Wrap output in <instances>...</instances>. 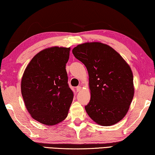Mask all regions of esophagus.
<instances>
[{"mask_svg":"<svg viewBox=\"0 0 155 155\" xmlns=\"http://www.w3.org/2000/svg\"><path fill=\"white\" fill-rule=\"evenodd\" d=\"M81 90H82V87H81L80 86H78V87H76V91H77L78 92H79Z\"/></svg>","mask_w":155,"mask_h":155,"instance_id":"esophagus-1","label":"esophagus"}]
</instances>
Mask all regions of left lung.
Listing matches in <instances>:
<instances>
[{
  "label": "left lung",
  "mask_w": 155,
  "mask_h": 155,
  "mask_svg": "<svg viewBox=\"0 0 155 155\" xmlns=\"http://www.w3.org/2000/svg\"><path fill=\"white\" fill-rule=\"evenodd\" d=\"M73 54L87 67L91 100L85 110L97 124L109 126L127 113L134 96L133 75L123 58L101 42H86L73 48Z\"/></svg>",
  "instance_id": "left-lung-1"
}]
</instances>
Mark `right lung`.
Returning a JSON list of instances; mask_svg holds the SVG:
<instances>
[{
    "label": "right lung",
    "instance_id": "obj_1",
    "mask_svg": "<svg viewBox=\"0 0 155 155\" xmlns=\"http://www.w3.org/2000/svg\"><path fill=\"white\" fill-rule=\"evenodd\" d=\"M70 48L54 47L40 51L30 61L21 81L25 106L33 118L47 126L68 115L73 99L66 64Z\"/></svg>",
    "mask_w": 155,
    "mask_h": 155
}]
</instances>
